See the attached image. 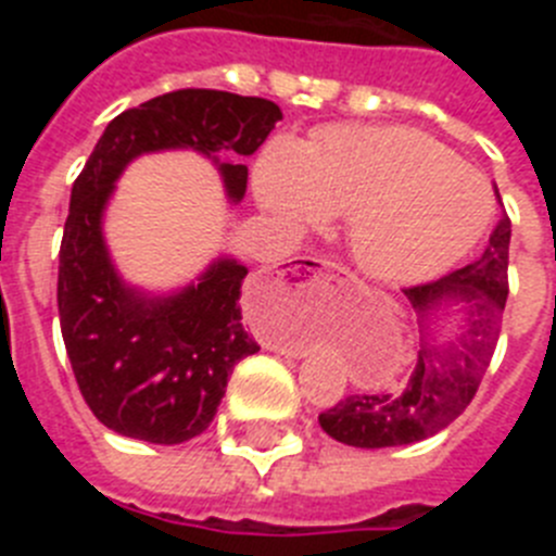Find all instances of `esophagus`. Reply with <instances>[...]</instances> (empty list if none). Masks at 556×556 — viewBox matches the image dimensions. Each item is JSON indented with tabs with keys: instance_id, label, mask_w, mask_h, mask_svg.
Segmentation results:
<instances>
[{
	"instance_id": "esophagus-1",
	"label": "esophagus",
	"mask_w": 556,
	"mask_h": 556,
	"mask_svg": "<svg viewBox=\"0 0 556 556\" xmlns=\"http://www.w3.org/2000/svg\"><path fill=\"white\" fill-rule=\"evenodd\" d=\"M292 269L298 278H306V275H314V278H339V275H345V269L339 267V264L326 262V258H301L298 264H292Z\"/></svg>"
}]
</instances>
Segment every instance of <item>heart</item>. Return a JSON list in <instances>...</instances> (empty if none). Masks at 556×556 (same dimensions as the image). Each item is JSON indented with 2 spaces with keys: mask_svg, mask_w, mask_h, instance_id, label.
<instances>
[{
  "mask_svg": "<svg viewBox=\"0 0 556 556\" xmlns=\"http://www.w3.org/2000/svg\"><path fill=\"white\" fill-rule=\"evenodd\" d=\"M255 200L287 228L348 214L358 267L381 281H424L468 255L493 217L473 166L409 127L337 125L303 144L278 136L253 172Z\"/></svg>",
  "mask_w": 556,
  "mask_h": 556,
  "instance_id": "1",
  "label": "heart"
}]
</instances>
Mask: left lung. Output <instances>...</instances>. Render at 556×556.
Returning <instances> with one entry per match:
<instances>
[{
	"label": "left lung",
	"instance_id": "1",
	"mask_svg": "<svg viewBox=\"0 0 556 556\" xmlns=\"http://www.w3.org/2000/svg\"><path fill=\"white\" fill-rule=\"evenodd\" d=\"M509 233L513 223L501 214L488 248L473 264L404 289L424 326L409 381L404 390L348 395L323 412L320 426L328 437L353 448H395L443 431L468 409L490 367L507 306ZM443 300H456L466 308V326L456 338L430 331L428 314Z\"/></svg>",
	"mask_w": 556,
	"mask_h": 556
}]
</instances>
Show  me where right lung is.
Listing matches in <instances>:
<instances>
[{"label":"right lung","mask_w":556,"mask_h":556,"mask_svg":"<svg viewBox=\"0 0 556 556\" xmlns=\"http://www.w3.org/2000/svg\"><path fill=\"white\" fill-rule=\"evenodd\" d=\"M281 108L262 97L180 88L108 122L72 186L58 267V314L88 409L122 437L178 445L211 426L228 376L258 342L242 326L248 267L217 258L198 283L166 298L127 287L102 239V211L125 166L144 152L198 150L219 166L233 203ZM224 161L219 162L218 159Z\"/></svg>","instance_id":"obj_1"}]
</instances>
